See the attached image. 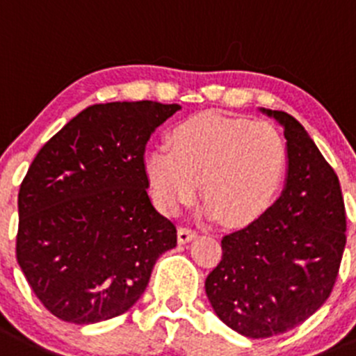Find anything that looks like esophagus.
<instances>
[{"label":"esophagus","mask_w":356,"mask_h":356,"mask_svg":"<svg viewBox=\"0 0 356 356\" xmlns=\"http://www.w3.org/2000/svg\"><path fill=\"white\" fill-rule=\"evenodd\" d=\"M195 237H197V232L191 230V228H186V227L179 228L177 238H179V242H181V244H186V242L193 241Z\"/></svg>","instance_id":"esophagus-1"}]
</instances>
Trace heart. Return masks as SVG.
<instances>
[{
	"instance_id": "obj_1",
	"label": "heart",
	"mask_w": 356,
	"mask_h": 356,
	"mask_svg": "<svg viewBox=\"0 0 356 356\" xmlns=\"http://www.w3.org/2000/svg\"><path fill=\"white\" fill-rule=\"evenodd\" d=\"M167 144L145 158L144 168L156 205L168 216L193 204L202 181L207 214L248 227L283 186L288 149L270 122L197 114L175 124Z\"/></svg>"
}]
</instances>
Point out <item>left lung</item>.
I'll use <instances>...</instances> for the list:
<instances>
[{
    "instance_id": "1",
    "label": "left lung",
    "mask_w": 356,
    "mask_h": 356,
    "mask_svg": "<svg viewBox=\"0 0 356 356\" xmlns=\"http://www.w3.org/2000/svg\"><path fill=\"white\" fill-rule=\"evenodd\" d=\"M260 111L284 128V189L258 221L225 235L221 261L205 279L219 320L251 339L284 334L313 316L330 297L346 245L334 168L297 119Z\"/></svg>"
}]
</instances>
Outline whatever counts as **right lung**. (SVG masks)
<instances>
[{
	"label": "right lung",
	"instance_id": "right-lung-1",
	"mask_svg": "<svg viewBox=\"0 0 356 356\" xmlns=\"http://www.w3.org/2000/svg\"><path fill=\"white\" fill-rule=\"evenodd\" d=\"M181 111L158 102L91 105L38 151L19 189L17 261L59 320L88 325L126 313L152 267L177 245L147 195L144 152Z\"/></svg>",
	"mask_w": 356,
	"mask_h": 356
}]
</instances>
